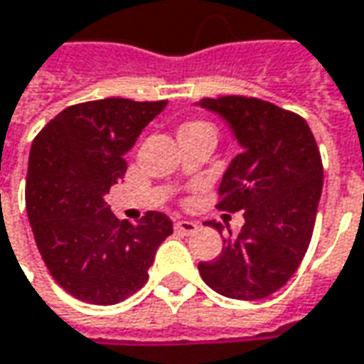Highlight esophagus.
Returning <instances> with one entry per match:
<instances>
[{"label": "esophagus", "mask_w": 364, "mask_h": 364, "mask_svg": "<svg viewBox=\"0 0 364 364\" xmlns=\"http://www.w3.org/2000/svg\"><path fill=\"white\" fill-rule=\"evenodd\" d=\"M197 227H199V225L195 223V221H185V219H183V221H177V223H175V231H179L181 235H193L197 231Z\"/></svg>", "instance_id": "1"}]
</instances>
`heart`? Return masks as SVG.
<instances>
[{"label":"heart","mask_w":364,"mask_h":364,"mask_svg":"<svg viewBox=\"0 0 364 364\" xmlns=\"http://www.w3.org/2000/svg\"><path fill=\"white\" fill-rule=\"evenodd\" d=\"M191 125H203V123H187V125H183V127H191ZM181 127V129H183Z\"/></svg>","instance_id":"obj_1"}]
</instances>
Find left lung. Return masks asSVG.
Segmentation results:
<instances>
[{
  "mask_svg": "<svg viewBox=\"0 0 364 364\" xmlns=\"http://www.w3.org/2000/svg\"><path fill=\"white\" fill-rule=\"evenodd\" d=\"M197 105L219 115L241 145L223 173L217 207L245 217L239 235L225 239L215 261L199 263V273L219 295L265 299L295 275L311 243L323 191L317 141L303 117L261 99L229 95Z\"/></svg>",
  "mask_w": 364,
  "mask_h": 364,
  "instance_id": "1",
  "label": "left lung"
}]
</instances>
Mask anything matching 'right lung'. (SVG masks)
<instances>
[{
  "mask_svg": "<svg viewBox=\"0 0 364 364\" xmlns=\"http://www.w3.org/2000/svg\"><path fill=\"white\" fill-rule=\"evenodd\" d=\"M167 101L111 97L63 109L39 131L27 165L26 207L51 277L79 301L115 305L147 281L159 245L173 233L167 215L137 225L105 203L127 171L125 155Z\"/></svg>",
  "mask_w": 364,
  "mask_h": 364,
  "instance_id": "add662e5",
  "label": "right lung"
}]
</instances>
